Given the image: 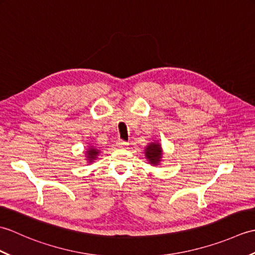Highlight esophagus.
Listing matches in <instances>:
<instances>
[{"mask_svg":"<svg viewBox=\"0 0 255 255\" xmlns=\"http://www.w3.org/2000/svg\"><path fill=\"white\" fill-rule=\"evenodd\" d=\"M116 144H117V147H119V148H126L128 145V142L124 141V140H118Z\"/></svg>","mask_w":255,"mask_h":255,"instance_id":"obj_1","label":"esophagus"}]
</instances>
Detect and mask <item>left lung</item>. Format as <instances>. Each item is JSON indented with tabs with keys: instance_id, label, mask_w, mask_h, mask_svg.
Segmentation results:
<instances>
[{
	"instance_id": "left-lung-1",
	"label": "left lung",
	"mask_w": 255,
	"mask_h": 255,
	"mask_svg": "<svg viewBox=\"0 0 255 255\" xmlns=\"http://www.w3.org/2000/svg\"><path fill=\"white\" fill-rule=\"evenodd\" d=\"M145 158L149 161L150 164L158 165L162 159V148L159 142L149 143L144 150Z\"/></svg>"
}]
</instances>
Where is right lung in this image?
I'll list each match as a JSON object with an SVG mask.
<instances>
[{
	"instance_id": "obj_1",
	"label": "right lung",
	"mask_w": 255,
	"mask_h": 255,
	"mask_svg": "<svg viewBox=\"0 0 255 255\" xmlns=\"http://www.w3.org/2000/svg\"><path fill=\"white\" fill-rule=\"evenodd\" d=\"M99 153H100V151L97 150V149H95L94 147H91L88 151H86V158H88L90 163L95 160V158H96L97 154H99Z\"/></svg>"
}]
</instances>
